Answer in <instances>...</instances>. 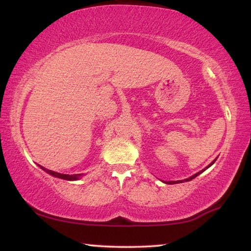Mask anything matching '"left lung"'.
I'll return each instance as SVG.
<instances>
[{"instance_id":"obj_1","label":"left lung","mask_w":251,"mask_h":251,"mask_svg":"<svg viewBox=\"0 0 251 251\" xmlns=\"http://www.w3.org/2000/svg\"><path fill=\"white\" fill-rule=\"evenodd\" d=\"M216 159H217V158H216ZM216 159H215L214 161H212V163H211V164H209V165H208V166H207V167H206L205 169H202V171H201V172H198L197 174H195V175H193L192 177L187 178V179H184V180H177V181H165V182H166V184H171V185H172V184H178V182H184V181H189V180H192V179H194V178H195V177H197L198 175H201V174L202 172H205L207 168H209V167L211 166V165L215 163V161H216Z\"/></svg>"}]
</instances>
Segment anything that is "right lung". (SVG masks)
Returning <instances> with one entry per match:
<instances>
[{
	"instance_id": "obj_1",
	"label": "right lung",
	"mask_w": 251,
	"mask_h": 251,
	"mask_svg": "<svg viewBox=\"0 0 251 251\" xmlns=\"http://www.w3.org/2000/svg\"><path fill=\"white\" fill-rule=\"evenodd\" d=\"M39 166H40L42 169H43L44 172L50 174V175H52V176H54V177H57V178H61V179H65V180H77L80 176H83L82 174H76V175H66V174H59V173H56V172L50 171V169L45 168V167H43V166H41V165H39Z\"/></svg>"
}]
</instances>
